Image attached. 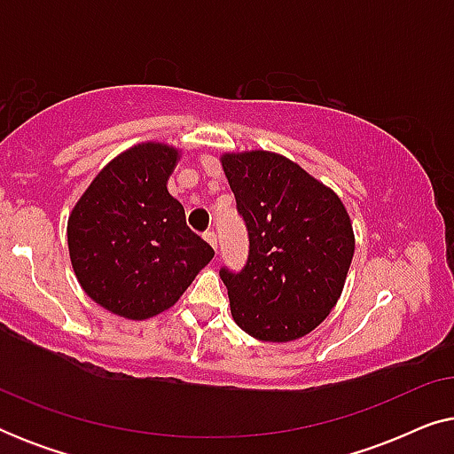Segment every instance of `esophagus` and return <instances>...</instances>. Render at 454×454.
I'll return each instance as SVG.
<instances>
[{"label": "esophagus", "instance_id": "esophagus-1", "mask_svg": "<svg viewBox=\"0 0 454 454\" xmlns=\"http://www.w3.org/2000/svg\"><path fill=\"white\" fill-rule=\"evenodd\" d=\"M204 239H207L208 244L213 246L215 250H216V233H215V231H207V233H204Z\"/></svg>", "mask_w": 454, "mask_h": 454}]
</instances>
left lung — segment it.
<instances>
[{
  "label": "left lung",
  "mask_w": 454,
  "mask_h": 454,
  "mask_svg": "<svg viewBox=\"0 0 454 454\" xmlns=\"http://www.w3.org/2000/svg\"><path fill=\"white\" fill-rule=\"evenodd\" d=\"M223 169L247 229L241 270L221 266L231 316L270 343L314 331L343 291L356 241L334 194L281 154H225Z\"/></svg>",
  "instance_id": "1"
}]
</instances>
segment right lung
<instances>
[{"label": "right lung", "instance_id": "obj_1", "mask_svg": "<svg viewBox=\"0 0 454 454\" xmlns=\"http://www.w3.org/2000/svg\"><path fill=\"white\" fill-rule=\"evenodd\" d=\"M177 151L138 145L92 179L67 221L80 285L109 312L145 320L171 308L215 250L167 192Z\"/></svg>", "mask_w": 454, "mask_h": 454}]
</instances>
